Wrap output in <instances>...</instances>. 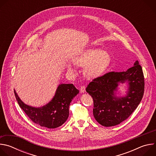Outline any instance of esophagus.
<instances>
[{
    "mask_svg": "<svg viewBox=\"0 0 156 156\" xmlns=\"http://www.w3.org/2000/svg\"><path fill=\"white\" fill-rule=\"evenodd\" d=\"M85 91H86V87L84 86H81V87H80V92L81 93H84L85 92Z\"/></svg>",
    "mask_w": 156,
    "mask_h": 156,
    "instance_id": "1",
    "label": "esophagus"
}]
</instances>
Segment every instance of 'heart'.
<instances>
[{
  "mask_svg": "<svg viewBox=\"0 0 156 156\" xmlns=\"http://www.w3.org/2000/svg\"><path fill=\"white\" fill-rule=\"evenodd\" d=\"M73 62L77 65L84 66V75L93 78L101 76L108 69L112 62V57L108 52L101 49H91L76 57ZM68 69L73 70L71 65H68Z\"/></svg>",
  "mask_w": 156,
  "mask_h": 156,
  "instance_id": "heart-1",
  "label": "heart"
}]
</instances>
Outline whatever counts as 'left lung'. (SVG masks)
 <instances>
[{
    "label": "left lung",
    "mask_w": 156,
    "mask_h": 156,
    "mask_svg": "<svg viewBox=\"0 0 156 156\" xmlns=\"http://www.w3.org/2000/svg\"><path fill=\"white\" fill-rule=\"evenodd\" d=\"M128 80L129 91L125 97L114 94L119 82ZM86 91L93 99V115L102 126H112L127 119L140 103L144 91L143 69L138 61L125 72H110L93 80Z\"/></svg>",
    "instance_id": "obj_1"
}]
</instances>
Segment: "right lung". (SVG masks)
Wrapping results in <instances>:
<instances>
[{
    "label": "right lung",
    "mask_w": 156,
    "mask_h": 156,
    "mask_svg": "<svg viewBox=\"0 0 156 156\" xmlns=\"http://www.w3.org/2000/svg\"><path fill=\"white\" fill-rule=\"evenodd\" d=\"M79 90L73 84L58 86L52 100L47 105L36 108L25 104L14 90L16 99L27 116L34 123L48 128H55L63 125L69 115V106Z\"/></svg>",
    "instance_id": "1"
}]
</instances>
